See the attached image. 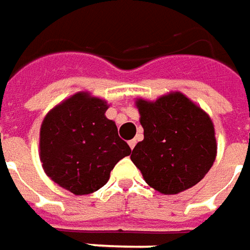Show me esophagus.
<instances>
[{
  "label": "esophagus",
  "instance_id": "1",
  "mask_svg": "<svg viewBox=\"0 0 250 250\" xmlns=\"http://www.w3.org/2000/svg\"><path fill=\"white\" fill-rule=\"evenodd\" d=\"M128 145H130V147H131V149H134V147H135V145H137V139H131V141H128Z\"/></svg>",
  "mask_w": 250,
  "mask_h": 250
}]
</instances>
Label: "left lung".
<instances>
[{
	"mask_svg": "<svg viewBox=\"0 0 250 250\" xmlns=\"http://www.w3.org/2000/svg\"><path fill=\"white\" fill-rule=\"evenodd\" d=\"M144 141L131 160L149 186L163 194H178L203 179L216 157L215 128L209 116L182 93L154 103L137 101Z\"/></svg>",
	"mask_w": 250,
	"mask_h": 250,
	"instance_id": "obj_1",
	"label": "left lung"
}]
</instances>
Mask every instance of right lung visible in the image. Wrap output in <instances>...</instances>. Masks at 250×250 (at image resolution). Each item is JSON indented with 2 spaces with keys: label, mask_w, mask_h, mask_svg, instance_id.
<instances>
[{
  "label": "right lung",
  "mask_w": 250,
  "mask_h": 250,
  "mask_svg": "<svg viewBox=\"0 0 250 250\" xmlns=\"http://www.w3.org/2000/svg\"><path fill=\"white\" fill-rule=\"evenodd\" d=\"M104 100L78 93L49 112L41 125V161L46 175L76 196L101 189L131 149L105 116Z\"/></svg>",
  "instance_id": "obj_1"
}]
</instances>
